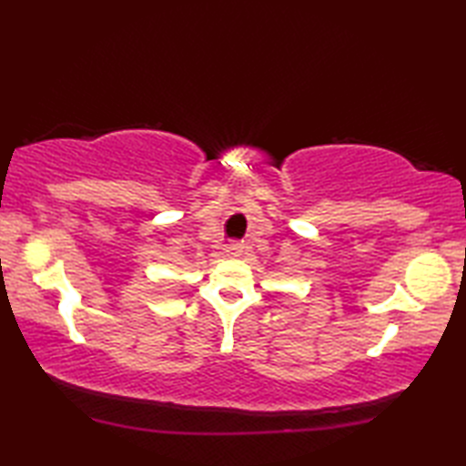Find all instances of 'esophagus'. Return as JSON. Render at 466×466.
Instances as JSON below:
<instances>
[{
  "instance_id": "34e87169",
  "label": "esophagus",
  "mask_w": 466,
  "mask_h": 466,
  "mask_svg": "<svg viewBox=\"0 0 466 466\" xmlns=\"http://www.w3.org/2000/svg\"><path fill=\"white\" fill-rule=\"evenodd\" d=\"M226 256H238L240 254V246L238 244H228L224 248Z\"/></svg>"
}]
</instances>
